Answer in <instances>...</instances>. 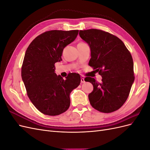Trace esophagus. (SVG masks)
<instances>
[{
    "instance_id": "1",
    "label": "esophagus",
    "mask_w": 150,
    "mask_h": 150,
    "mask_svg": "<svg viewBox=\"0 0 150 150\" xmlns=\"http://www.w3.org/2000/svg\"><path fill=\"white\" fill-rule=\"evenodd\" d=\"M81 83H85V80L83 77H81Z\"/></svg>"
}]
</instances>
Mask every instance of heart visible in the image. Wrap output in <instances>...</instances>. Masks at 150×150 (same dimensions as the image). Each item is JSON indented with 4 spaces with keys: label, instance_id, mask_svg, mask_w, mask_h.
Here are the masks:
<instances>
[{
    "label": "heart",
    "instance_id": "1",
    "mask_svg": "<svg viewBox=\"0 0 150 150\" xmlns=\"http://www.w3.org/2000/svg\"><path fill=\"white\" fill-rule=\"evenodd\" d=\"M80 43H83V42H80Z\"/></svg>",
    "mask_w": 150,
    "mask_h": 150
}]
</instances>
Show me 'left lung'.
<instances>
[{"instance_id":"left-lung-1","label":"left lung","mask_w":150,"mask_h":150,"mask_svg":"<svg viewBox=\"0 0 150 150\" xmlns=\"http://www.w3.org/2000/svg\"><path fill=\"white\" fill-rule=\"evenodd\" d=\"M91 49L89 65L102 76V82L90 77L93 91L89 96L91 105L99 111L110 113L120 109L128 99L134 82L132 56L122 40L99 29L79 31Z\"/></svg>"}]
</instances>
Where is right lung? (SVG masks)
Returning <instances> with one entry per match:
<instances>
[{
  "label": "right lung",
  "mask_w": 150,
  "mask_h": 150,
  "mask_svg": "<svg viewBox=\"0 0 150 150\" xmlns=\"http://www.w3.org/2000/svg\"><path fill=\"white\" fill-rule=\"evenodd\" d=\"M78 30L46 31L36 37L26 50L21 76L27 94L34 106L44 115L57 116L70 106L69 95L81 83L79 74L64 79L54 72L55 63L62 61L64 48L74 41Z\"/></svg>",
  "instance_id": "obj_1"
}]
</instances>
